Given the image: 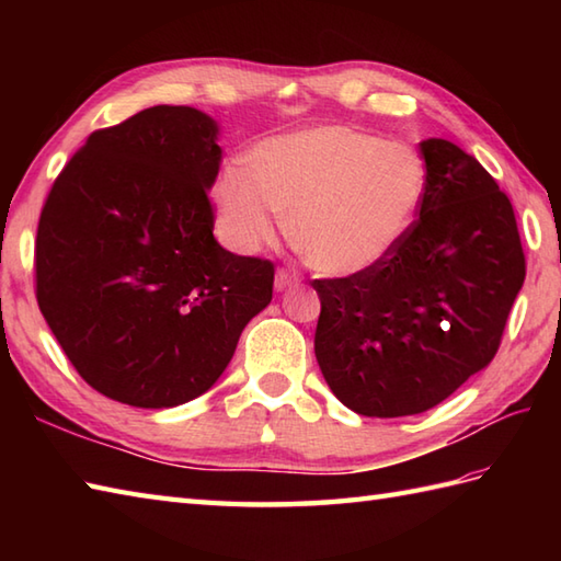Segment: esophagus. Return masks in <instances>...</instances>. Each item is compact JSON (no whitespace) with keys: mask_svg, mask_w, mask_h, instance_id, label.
<instances>
[{"mask_svg":"<svg viewBox=\"0 0 561 561\" xmlns=\"http://www.w3.org/2000/svg\"><path fill=\"white\" fill-rule=\"evenodd\" d=\"M294 284H299V277H296L291 270L279 267L277 274H274V289H277V291L289 289V287H294Z\"/></svg>","mask_w":561,"mask_h":561,"instance_id":"esophagus-1","label":"esophagus"}]
</instances>
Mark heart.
<instances>
[{
	"label": "heart",
	"mask_w": 561,
	"mask_h": 561,
	"mask_svg": "<svg viewBox=\"0 0 561 561\" xmlns=\"http://www.w3.org/2000/svg\"><path fill=\"white\" fill-rule=\"evenodd\" d=\"M426 190L420 153L342 125L272 137L214 183L224 231L243 250L270 245L287 217L304 260L330 277L380 265L416 219Z\"/></svg>",
	"instance_id": "b5f03b06"
}]
</instances>
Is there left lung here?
<instances>
[{
  "label": "left lung",
  "instance_id": "8db88e82",
  "mask_svg": "<svg viewBox=\"0 0 561 561\" xmlns=\"http://www.w3.org/2000/svg\"><path fill=\"white\" fill-rule=\"evenodd\" d=\"M426 190L412 229L374 270L313 279L316 359L364 416L432 410L494 359L526 279L516 214L480 161L420 145Z\"/></svg>",
  "mask_w": 561,
  "mask_h": 561
}]
</instances>
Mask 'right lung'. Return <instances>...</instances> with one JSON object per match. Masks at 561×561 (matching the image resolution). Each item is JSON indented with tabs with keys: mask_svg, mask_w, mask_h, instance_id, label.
Instances as JSON below:
<instances>
[{
	"mask_svg": "<svg viewBox=\"0 0 561 561\" xmlns=\"http://www.w3.org/2000/svg\"><path fill=\"white\" fill-rule=\"evenodd\" d=\"M219 127L153 105L96 129L57 175L35 236V296L101 396L161 410L207 392L272 301L274 265L214 238Z\"/></svg>",
	"mask_w": 561,
	"mask_h": 561,
	"instance_id": "right-lung-1",
	"label": "right lung"
}]
</instances>
